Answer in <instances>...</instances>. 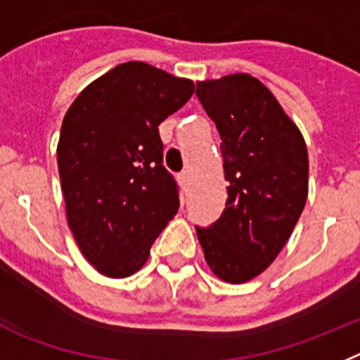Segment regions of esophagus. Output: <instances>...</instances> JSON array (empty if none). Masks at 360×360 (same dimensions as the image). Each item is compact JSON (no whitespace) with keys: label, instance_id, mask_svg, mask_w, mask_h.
<instances>
[{"label":"esophagus","instance_id":"obj_1","mask_svg":"<svg viewBox=\"0 0 360 360\" xmlns=\"http://www.w3.org/2000/svg\"><path fill=\"white\" fill-rule=\"evenodd\" d=\"M179 181L183 186H188L190 184V172H183V174H179Z\"/></svg>","mask_w":360,"mask_h":360}]
</instances>
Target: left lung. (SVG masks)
Masks as SVG:
<instances>
[{
  "label": "left lung",
  "mask_w": 360,
  "mask_h": 360,
  "mask_svg": "<svg viewBox=\"0 0 360 360\" xmlns=\"http://www.w3.org/2000/svg\"><path fill=\"white\" fill-rule=\"evenodd\" d=\"M199 101L221 136L226 208L199 228L219 279L246 283L279 255L308 198V150L274 94L250 74L199 81Z\"/></svg>",
  "instance_id": "left-lung-1"
}]
</instances>
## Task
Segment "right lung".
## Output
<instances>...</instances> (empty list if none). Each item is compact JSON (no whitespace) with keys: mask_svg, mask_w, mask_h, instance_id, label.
I'll return each mask as SVG.
<instances>
[{"mask_svg":"<svg viewBox=\"0 0 360 360\" xmlns=\"http://www.w3.org/2000/svg\"><path fill=\"white\" fill-rule=\"evenodd\" d=\"M192 94L190 79L128 61L92 81L65 114L58 168L68 226L106 277L136 274L177 214L158 127Z\"/></svg>","mask_w":360,"mask_h":360,"instance_id":"right-lung-1","label":"right lung"}]
</instances>
